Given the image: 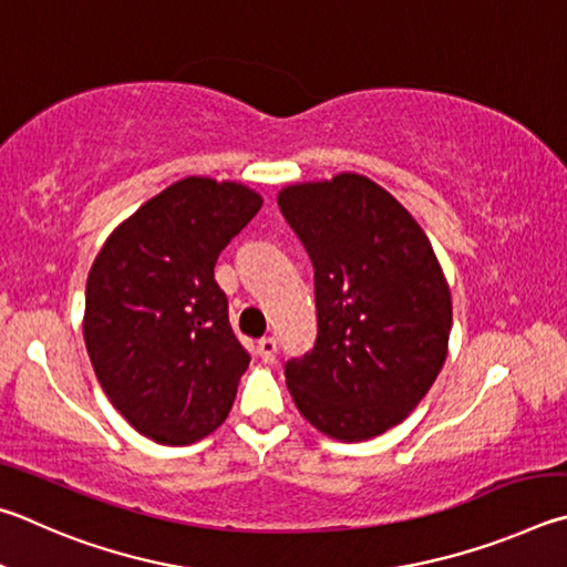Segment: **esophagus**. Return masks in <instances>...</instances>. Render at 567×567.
Segmentation results:
<instances>
[{
    "label": "esophagus",
    "mask_w": 567,
    "mask_h": 567,
    "mask_svg": "<svg viewBox=\"0 0 567 567\" xmlns=\"http://www.w3.org/2000/svg\"><path fill=\"white\" fill-rule=\"evenodd\" d=\"M256 351H258V355H261V361L274 363L276 361V339H271V336H266V339L258 341Z\"/></svg>",
    "instance_id": "34e87169"
}]
</instances>
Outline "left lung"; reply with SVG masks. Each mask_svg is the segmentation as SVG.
I'll return each mask as SVG.
<instances>
[{
    "label": "left lung",
    "instance_id": "8db88e82",
    "mask_svg": "<svg viewBox=\"0 0 567 567\" xmlns=\"http://www.w3.org/2000/svg\"><path fill=\"white\" fill-rule=\"evenodd\" d=\"M278 206L311 256L319 316L313 351L286 363V385L316 431L375 439L409 419L449 355L453 303L439 256L369 176L289 184Z\"/></svg>",
    "mask_w": 567,
    "mask_h": 567
}]
</instances>
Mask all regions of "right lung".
Returning a JSON list of instances; mask_svg holds the SVG:
<instances>
[{"mask_svg":"<svg viewBox=\"0 0 567 567\" xmlns=\"http://www.w3.org/2000/svg\"><path fill=\"white\" fill-rule=\"evenodd\" d=\"M264 198L186 176L118 224L86 278L84 343L106 399L146 439L188 445L231 411L251 355L214 266Z\"/></svg>","mask_w":567,"mask_h":567,"instance_id":"1","label":"right lung"}]
</instances>
